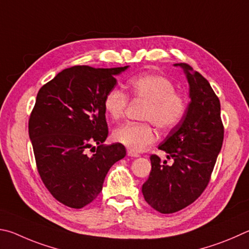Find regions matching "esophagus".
Returning a JSON list of instances; mask_svg holds the SVG:
<instances>
[{"instance_id": "obj_1", "label": "esophagus", "mask_w": 249, "mask_h": 249, "mask_svg": "<svg viewBox=\"0 0 249 249\" xmlns=\"http://www.w3.org/2000/svg\"><path fill=\"white\" fill-rule=\"evenodd\" d=\"M127 155L130 156V158H138V156H139L138 153H136V152H133V151H131V150H128Z\"/></svg>"}]
</instances>
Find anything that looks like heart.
<instances>
[{
	"instance_id": "obj_1",
	"label": "heart",
	"mask_w": 249,
	"mask_h": 249,
	"mask_svg": "<svg viewBox=\"0 0 249 249\" xmlns=\"http://www.w3.org/2000/svg\"><path fill=\"white\" fill-rule=\"evenodd\" d=\"M132 98L144 102L142 120L139 124H124L112 133L116 142L129 150L140 152L145 150L156 139L153 124L160 131H168L179 124L186 111L185 98L175 91V85L167 77L158 74H144L133 77L128 84ZM128 96L117 89L109 90L104 98V108L113 120L124 115Z\"/></svg>"
}]
</instances>
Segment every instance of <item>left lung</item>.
Segmentation results:
<instances>
[{"mask_svg":"<svg viewBox=\"0 0 249 249\" xmlns=\"http://www.w3.org/2000/svg\"><path fill=\"white\" fill-rule=\"evenodd\" d=\"M175 65L184 69L191 100L179 124L159 146L173 164L151 155L152 169L142 186L145 201L164 214L188 207L201 196L224 138L220 100L209 82L187 63Z\"/></svg>","mask_w":249,"mask_h":249,"instance_id":"1","label":"left lung"}]
</instances>
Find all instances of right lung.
<instances>
[{
	"instance_id": "1",
	"label": "right lung",
	"mask_w": 249,
	"mask_h": 249,
	"mask_svg": "<svg viewBox=\"0 0 249 249\" xmlns=\"http://www.w3.org/2000/svg\"><path fill=\"white\" fill-rule=\"evenodd\" d=\"M127 68L75 65L38 91L29 138L42 182L64 206L81 209L97 198L109 169L125 156L120 143H103L108 137L104 98Z\"/></svg>"
}]
</instances>
